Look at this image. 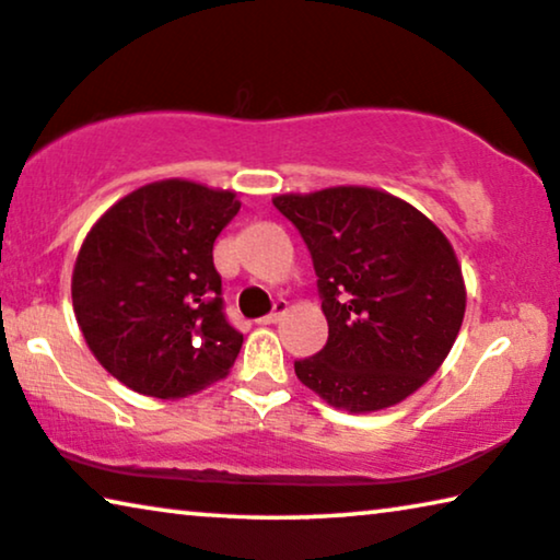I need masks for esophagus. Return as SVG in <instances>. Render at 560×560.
<instances>
[{"instance_id": "obj_1", "label": "esophagus", "mask_w": 560, "mask_h": 560, "mask_svg": "<svg viewBox=\"0 0 560 560\" xmlns=\"http://www.w3.org/2000/svg\"><path fill=\"white\" fill-rule=\"evenodd\" d=\"M287 314H289V304L281 302V299H279V302L273 304V312H271L269 316H264V319H258V322H261V324H277V322H281Z\"/></svg>"}]
</instances>
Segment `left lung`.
<instances>
[{
	"instance_id": "left-lung-1",
	"label": "left lung",
	"mask_w": 560,
	"mask_h": 560,
	"mask_svg": "<svg viewBox=\"0 0 560 560\" xmlns=\"http://www.w3.org/2000/svg\"><path fill=\"white\" fill-rule=\"evenodd\" d=\"M312 252L327 347L294 364L302 385L349 415L415 395L453 349L467 291L445 233L370 186L273 196Z\"/></svg>"
}]
</instances>
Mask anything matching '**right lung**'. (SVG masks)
<instances>
[{
    "label": "right lung",
    "instance_id": "obj_1",
    "mask_svg": "<svg viewBox=\"0 0 560 560\" xmlns=\"http://www.w3.org/2000/svg\"><path fill=\"white\" fill-rule=\"evenodd\" d=\"M236 190L186 178L145 183L93 223L72 269V308L95 360L158 399L223 380L244 337L223 316L213 244Z\"/></svg>",
    "mask_w": 560,
    "mask_h": 560
}]
</instances>
